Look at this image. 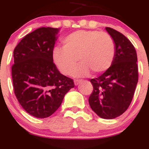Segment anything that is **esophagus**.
<instances>
[{
	"mask_svg": "<svg viewBox=\"0 0 149 149\" xmlns=\"http://www.w3.org/2000/svg\"><path fill=\"white\" fill-rule=\"evenodd\" d=\"M81 81H82L81 80H74V84H75V85H78Z\"/></svg>",
	"mask_w": 149,
	"mask_h": 149,
	"instance_id": "34e87169",
	"label": "esophagus"
}]
</instances>
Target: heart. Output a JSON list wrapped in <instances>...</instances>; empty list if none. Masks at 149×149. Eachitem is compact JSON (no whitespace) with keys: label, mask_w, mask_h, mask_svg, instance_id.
<instances>
[{"label":"heart","mask_w":149,"mask_h":149,"mask_svg":"<svg viewBox=\"0 0 149 149\" xmlns=\"http://www.w3.org/2000/svg\"><path fill=\"white\" fill-rule=\"evenodd\" d=\"M64 47L53 49L52 57L58 69L69 75L79 58L80 64L72 72L76 77L100 74L111 66L115 57L116 46L109 34L97 31L80 30L71 33L64 38Z\"/></svg>","instance_id":"b5f03b06"}]
</instances>
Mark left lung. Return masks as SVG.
<instances>
[{
	"mask_svg": "<svg viewBox=\"0 0 149 149\" xmlns=\"http://www.w3.org/2000/svg\"><path fill=\"white\" fill-rule=\"evenodd\" d=\"M105 29L115 42V57L109 69L90 80L93 91L88 101L97 116L113 119L122 115L132 100L138 82L137 56L123 34L109 27Z\"/></svg>",
	"mask_w": 149,
	"mask_h": 149,
	"instance_id": "1",
	"label": "left lung"
}]
</instances>
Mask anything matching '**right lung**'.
<instances>
[{"label": "right lung", "mask_w": 149, "mask_h": 149, "mask_svg": "<svg viewBox=\"0 0 149 149\" xmlns=\"http://www.w3.org/2000/svg\"><path fill=\"white\" fill-rule=\"evenodd\" d=\"M59 29L41 27L27 34L14 49L12 77L15 96L22 107L38 118L50 116L74 88L53 63L52 52Z\"/></svg>", "instance_id": "right-lung-1"}]
</instances>
